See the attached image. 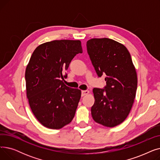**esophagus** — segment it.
I'll return each mask as SVG.
<instances>
[{
	"label": "esophagus",
	"instance_id": "34e87169",
	"mask_svg": "<svg viewBox=\"0 0 160 160\" xmlns=\"http://www.w3.org/2000/svg\"><path fill=\"white\" fill-rule=\"evenodd\" d=\"M89 93V91L88 90H84V91H82V96L83 97L85 95H87Z\"/></svg>",
	"mask_w": 160,
	"mask_h": 160
}]
</instances>
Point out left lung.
I'll return each instance as SVG.
<instances>
[{
	"mask_svg": "<svg viewBox=\"0 0 160 160\" xmlns=\"http://www.w3.org/2000/svg\"><path fill=\"white\" fill-rule=\"evenodd\" d=\"M88 53L98 77L106 74V89L94 88L93 120L106 127L122 123L129 115L136 97L138 77L126 47L109 38L87 41Z\"/></svg>",
	"mask_w": 160,
	"mask_h": 160,
	"instance_id": "obj_1",
	"label": "left lung"
}]
</instances>
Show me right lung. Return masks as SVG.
<instances>
[{
  "mask_svg": "<svg viewBox=\"0 0 160 160\" xmlns=\"http://www.w3.org/2000/svg\"><path fill=\"white\" fill-rule=\"evenodd\" d=\"M82 52L80 40L62 39L39 45L31 56L25 71L27 96L33 114L45 127L60 129L74 118L81 90L67 86L62 73Z\"/></svg>",
  "mask_w": 160,
  "mask_h": 160,
  "instance_id": "obj_1",
  "label": "right lung"
}]
</instances>
